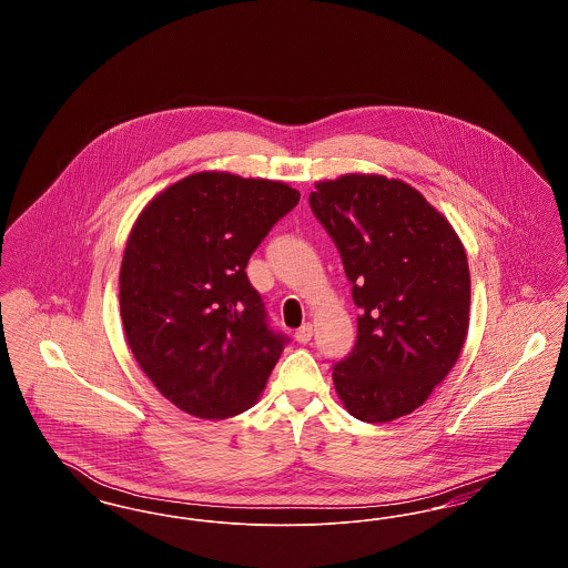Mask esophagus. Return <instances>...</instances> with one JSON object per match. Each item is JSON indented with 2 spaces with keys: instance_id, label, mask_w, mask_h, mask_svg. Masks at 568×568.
I'll list each match as a JSON object with an SVG mask.
<instances>
[{
  "instance_id": "esophagus-1",
  "label": "esophagus",
  "mask_w": 568,
  "mask_h": 568,
  "mask_svg": "<svg viewBox=\"0 0 568 568\" xmlns=\"http://www.w3.org/2000/svg\"><path fill=\"white\" fill-rule=\"evenodd\" d=\"M294 338H296L297 343L306 345V343L313 338V325L304 324L302 327H297Z\"/></svg>"
}]
</instances>
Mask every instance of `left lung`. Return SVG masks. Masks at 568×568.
Returning <instances> with one entry per match:
<instances>
[{
  "instance_id": "8db88e82",
  "label": "left lung",
  "mask_w": 568,
  "mask_h": 568,
  "mask_svg": "<svg viewBox=\"0 0 568 568\" xmlns=\"http://www.w3.org/2000/svg\"><path fill=\"white\" fill-rule=\"evenodd\" d=\"M311 209L353 283L357 343L332 371L355 419L383 424L424 405L468 334L470 272L447 216L405 181L343 174L317 181Z\"/></svg>"
}]
</instances>
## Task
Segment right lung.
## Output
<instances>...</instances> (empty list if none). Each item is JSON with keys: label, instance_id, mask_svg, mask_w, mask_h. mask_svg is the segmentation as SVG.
<instances>
[{"label": "right lung", "instance_id": "obj_1", "mask_svg": "<svg viewBox=\"0 0 568 568\" xmlns=\"http://www.w3.org/2000/svg\"><path fill=\"white\" fill-rule=\"evenodd\" d=\"M297 200L281 181L204 170L160 191L132 225L119 272L128 345L163 398L193 417L239 415L268 383L285 338L244 268Z\"/></svg>", "mask_w": 568, "mask_h": 568}]
</instances>
